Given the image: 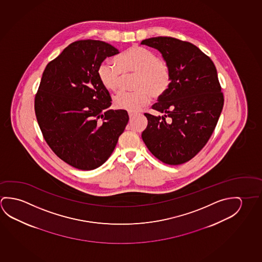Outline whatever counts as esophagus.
<instances>
[{
  "label": "esophagus",
  "instance_id": "esophagus-1",
  "mask_svg": "<svg viewBox=\"0 0 262 262\" xmlns=\"http://www.w3.org/2000/svg\"><path fill=\"white\" fill-rule=\"evenodd\" d=\"M129 118H130V120H132L134 117H136V114H134V113H128Z\"/></svg>",
  "mask_w": 262,
  "mask_h": 262
}]
</instances>
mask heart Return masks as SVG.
Returning a JSON list of instances; mask_svg holds the SVG:
<instances>
[{
  "mask_svg": "<svg viewBox=\"0 0 262 262\" xmlns=\"http://www.w3.org/2000/svg\"><path fill=\"white\" fill-rule=\"evenodd\" d=\"M116 64L104 61L97 69L100 83L108 91H116L119 86L121 75L135 74L132 88L135 91L120 92L113 97L117 109L137 113L149 102L150 96H162L169 88L170 69L168 64L154 52L142 46L127 48L115 58Z\"/></svg>",
  "mask_w": 262,
  "mask_h": 262,
  "instance_id": "1",
  "label": "heart"
}]
</instances>
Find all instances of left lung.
I'll return each instance as SVG.
<instances>
[{
  "label": "left lung",
  "instance_id": "8db88e82",
  "mask_svg": "<svg viewBox=\"0 0 262 262\" xmlns=\"http://www.w3.org/2000/svg\"><path fill=\"white\" fill-rule=\"evenodd\" d=\"M141 45L159 51L171 74L167 91L152 106L165 115L145 113L148 124L142 139L160 161L181 165L208 143L222 111L224 97L216 67L191 42L159 36L143 40Z\"/></svg>",
  "mask_w": 262,
  "mask_h": 262
}]
</instances>
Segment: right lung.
<instances>
[{
	"mask_svg": "<svg viewBox=\"0 0 262 262\" xmlns=\"http://www.w3.org/2000/svg\"><path fill=\"white\" fill-rule=\"evenodd\" d=\"M117 54L107 42L80 40L42 73L34 99L38 125L54 154L81 170L102 166L128 123L125 110H107L112 99L97 76L100 63Z\"/></svg>",
	"mask_w": 262,
	"mask_h": 262,
	"instance_id": "obj_1",
	"label": "right lung"
}]
</instances>
